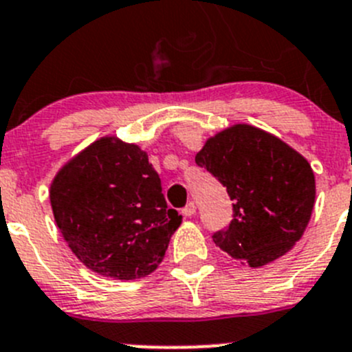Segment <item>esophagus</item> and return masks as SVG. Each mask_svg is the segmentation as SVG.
<instances>
[{
  "mask_svg": "<svg viewBox=\"0 0 352 352\" xmlns=\"http://www.w3.org/2000/svg\"><path fill=\"white\" fill-rule=\"evenodd\" d=\"M196 213V204L190 201V203H187L186 208H182V214L184 217H192V214Z\"/></svg>",
  "mask_w": 352,
  "mask_h": 352,
  "instance_id": "esophagus-1",
  "label": "esophagus"
}]
</instances>
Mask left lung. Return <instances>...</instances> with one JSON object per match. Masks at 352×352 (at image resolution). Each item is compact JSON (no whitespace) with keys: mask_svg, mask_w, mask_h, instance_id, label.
Returning <instances> with one entry per match:
<instances>
[{"mask_svg":"<svg viewBox=\"0 0 352 352\" xmlns=\"http://www.w3.org/2000/svg\"><path fill=\"white\" fill-rule=\"evenodd\" d=\"M196 163L220 180L234 218L213 241L252 268L275 261L302 237L315 206V173L274 134L235 124L204 142Z\"/></svg>","mask_w":352,"mask_h":352,"instance_id":"obj_1","label":"left lung"}]
</instances>
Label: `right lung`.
Segmentation results:
<instances>
[{"label":"right lung","instance_id":"obj_1","mask_svg":"<svg viewBox=\"0 0 352 352\" xmlns=\"http://www.w3.org/2000/svg\"><path fill=\"white\" fill-rule=\"evenodd\" d=\"M50 201L78 261L118 280L153 274L182 221L166 206L146 151L113 135L98 139L61 166Z\"/></svg>","mask_w":352,"mask_h":352}]
</instances>
